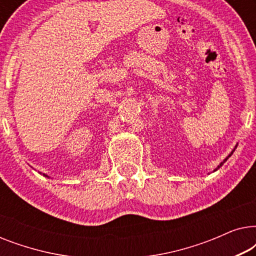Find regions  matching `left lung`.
Segmentation results:
<instances>
[{"instance_id":"8db88e82","label":"left lung","mask_w":256,"mask_h":256,"mask_svg":"<svg viewBox=\"0 0 256 256\" xmlns=\"http://www.w3.org/2000/svg\"><path fill=\"white\" fill-rule=\"evenodd\" d=\"M227 160V158H226V160ZM225 160H224V162H222V163H220V166H219V168H220V166H222V164H224V163H225Z\"/></svg>"}]
</instances>
